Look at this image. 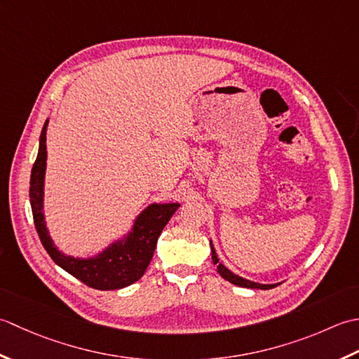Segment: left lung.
<instances>
[{
	"label": "left lung",
	"instance_id": "8db88e82",
	"mask_svg": "<svg viewBox=\"0 0 359 359\" xmlns=\"http://www.w3.org/2000/svg\"><path fill=\"white\" fill-rule=\"evenodd\" d=\"M210 251H212V262H214V265H217V271L220 274L223 279H226L228 282L237 285V287H243V288H255V290H271L274 287H277L279 283H273V285H263V283H257V282H252V280H248L243 279V277H240L237 274H233L232 271H229L228 268H226L223 263H220L217 257V252H215V248L212 245L210 241Z\"/></svg>",
	"mask_w": 359,
	"mask_h": 359
}]
</instances>
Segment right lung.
<instances>
[{"instance_id":"obj_1","label":"right lung","mask_w":359,"mask_h":359,"mask_svg":"<svg viewBox=\"0 0 359 359\" xmlns=\"http://www.w3.org/2000/svg\"><path fill=\"white\" fill-rule=\"evenodd\" d=\"M43 126L40 135L39 155L32 167L29 198L34 215L35 229L39 232L41 245L58 266L74 276L76 279L96 290H119L135 283L144 276L155 252L159 233L169 223L172 215L180 208V203H153L136 217L133 228L126 237L113 241L104 251L90 259H76L57 250L46 228L43 214V195H45L46 173V130Z\"/></svg>"}]
</instances>
